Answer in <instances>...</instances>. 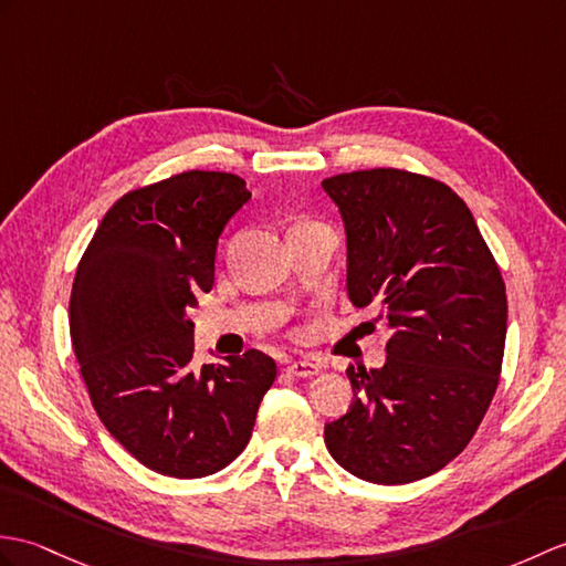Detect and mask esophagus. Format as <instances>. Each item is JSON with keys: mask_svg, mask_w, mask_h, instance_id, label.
I'll use <instances>...</instances> for the list:
<instances>
[{"mask_svg": "<svg viewBox=\"0 0 566 566\" xmlns=\"http://www.w3.org/2000/svg\"><path fill=\"white\" fill-rule=\"evenodd\" d=\"M284 371L292 374V376H301V378H308V376H318L321 374V364L315 361H286L284 364Z\"/></svg>", "mask_w": 566, "mask_h": 566, "instance_id": "34e87169", "label": "esophagus"}]
</instances>
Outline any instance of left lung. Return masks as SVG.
I'll return each instance as SVG.
<instances>
[{
    "instance_id": "1",
    "label": "left lung",
    "mask_w": 566,
    "mask_h": 566,
    "mask_svg": "<svg viewBox=\"0 0 566 566\" xmlns=\"http://www.w3.org/2000/svg\"><path fill=\"white\" fill-rule=\"evenodd\" d=\"M347 231V294L392 331L380 369H354V400L325 424L352 475L407 484L449 465L494 398L506 343V286L468 205L400 168L323 180ZM376 325V323H369Z\"/></svg>"
}]
</instances>
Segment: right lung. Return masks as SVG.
Here are the masks:
<instances>
[{
    "mask_svg": "<svg viewBox=\"0 0 566 566\" xmlns=\"http://www.w3.org/2000/svg\"><path fill=\"white\" fill-rule=\"evenodd\" d=\"M251 200L245 180L186 170L123 195L76 268L70 335L103 427L142 465L192 480L251 441L277 364L258 349L192 364L188 313L214 284L217 241Z\"/></svg>",
    "mask_w": 566,
    "mask_h": 566,
    "instance_id": "add662e5",
    "label": "right lung"
}]
</instances>
